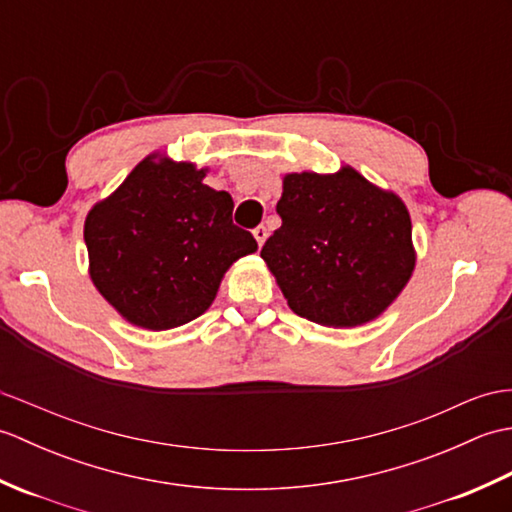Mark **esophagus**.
<instances>
[{"label": "esophagus", "instance_id": "esophagus-1", "mask_svg": "<svg viewBox=\"0 0 512 512\" xmlns=\"http://www.w3.org/2000/svg\"><path fill=\"white\" fill-rule=\"evenodd\" d=\"M253 235H255V239H257V246L262 248V246H264V242H266V237H268L266 226H257L255 231H253Z\"/></svg>", "mask_w": 512, "mask_h": 512}]
</instances>
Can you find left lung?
Segmentation results:
<instances>
[{
    "label": "left lung",
    "instance_id": "obj_1",
    "mask_svg": "<svg viewBox=\"0 0 512 512\" xmlns=\"http://www.w3.org/2000/svg\"><path fill=\"white\" fill-rule=\"evenodd\" d=\"M281 226L262 259L299 317L356 328L383 314L416 268L411 217L396 193L350 165L336 173H288Z\"/></svg>",
    "mask_w": 512,
    "mask_h": 512
}]
</instances>
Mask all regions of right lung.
Returning <instances> with one entry per match:
<instances>
[{
  "label": "right lung",
  "instance_id": "obj_1",
  "mask_svg": "<svg viewBox=\"0 0 512 512\" xmlns=\"http://www.w3.org/2000/svg\"><path fill=\"white\" fill-rule=\"evenodd\" d=\"M204 176L193 162L151 154L85 217L92 284L138 328L160 332L198 319L226 270L257 250L231 220V195Z\"/></svg>",
  "mask_w": 512,
  "mask_h": 512
}]
</instances>
